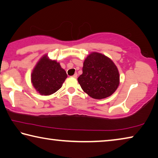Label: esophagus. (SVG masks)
<instances>
[{
    "instance_id": "1",
    "label": "esophagus",
    "mask_w": 158,
    "mask_h": 158,
    "mask_svg": "<svg viewBox=\"0 0 158 158\" xmlns=\"http://www.w3.org/2000/svg\"><path fill=\"white\" fill-rule=\"evenodd\" d=\"M73 77H74V78H77V73H75V74H74Z\"/></svg>"
}]
</instances>
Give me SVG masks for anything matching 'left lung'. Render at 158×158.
<instances>
[{"mask_svg":"<svg viewBox=\"0 0 158 158\" xmlns=\"http://www.w3.org/2000/svg\"><path fill=\"white\" fill-rule=\"evenodd\" d=\"M78 82L83 90L94 99L111 95L118 87L119 73L110 58L100 53L93 52L85 58Z\"/></svg>","mask_w":158,"mask_h":158,"instance_id":"8db88e82","label":"left lung"}]
</instances>
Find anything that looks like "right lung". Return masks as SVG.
<instances>
[{"label": "right lung", "instance_id": "add662e5", "mask_svg": "<svg viewBox=\"0 0 158 158\" xmlns=\"http://www.w3.org/2000/svg\"><path fill=\"white\" fill-rule=\"evenodd\" d=\"M65 71L60 63L42 56L35 67L31 74L33 87L42 95H52L59 90L67 78Z\"/></svg>", "mask_w": 158, "mask_h": 158}]
</instances>
